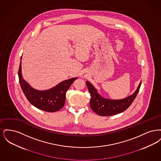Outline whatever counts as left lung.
I'll use <instances>...</instances> for the list:
<instances>
[{"mask_svg": "<svg viewBox=\"0 0 161 161\" xmlns=\"http://www.w3.org/2000/svg\"><path fill=\"white\" fill-rule=\"evenodd\" d=\"M91 98L90 107L97 115L100 116H112L120 114L127 109L138 94L141 82L137 89L132 95L122 100H109L102 97L97 92V90L89 81L86 82Z\"/></svg>", "mask_w": 161, "mask_h": 161, "instance_id": "1", "label": "left lung"}]
</instances>
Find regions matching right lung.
I'll use <instances>...</instances> for the list:
<instances>
[{
  "label": "right lung",
  "instance_id": "right-lung-1",
  "mask_svg": "<svg viewBox=\"0 0 161 161\" xmlns=\"http://www.w3.org/2000/svg\"><path fill=\"white\" fill-rule=\"evenodd\" d=\"M21 64L20 61L18 71L19 83L23 93L31 104L38 109L49 112L58 111L63 107L66 101V93L77 78L63 81L46 91H38L31 87L24 80L22 75Z\"/></svg>",
  "mask_w": 161,
  "mask_h": 161
}]
</instances>
